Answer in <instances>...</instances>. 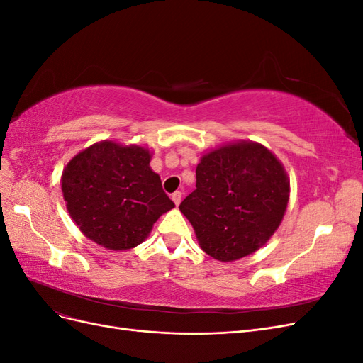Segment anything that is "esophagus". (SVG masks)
<instances>
[{"mask_svg": "<svg viewBox=\"0 0 363 363\" xmlns=\"http://www.w3.org/2000/svg\"><path fill=\"white\" fill-rule=\"evenodd\" d=\"M171 199H172V201L175 203V206H179L180 203H182V192H174L172 195H171Z\"/></svg>", "mask_w": 363, "mask_h": 363, "instance_id": "34e87169", "label": "esophagus"}]
</instances>
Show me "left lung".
<instances>
[{
    "instance_id": "left-lung-1",
    "label": "left lung",
    "mask_w": 363,
    "mask_h": 363,
    "mask_svg": "<svg viewBox=\"0 0 363 363\" xmlns=\"http://www.w3.org/2000/svg\"><path fill=\"white\" fill-rule=\"evenodd\" d=\"M196 189L180 204L204 252L233 262L257 251L279 228L289 179L262 144L239 140L208 151L196 167Z\"/></svg>"
}]
</instances>
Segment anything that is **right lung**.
<instances>
[{"label":"right lung","mask_w":363,"mask_h":363,"mask_svg":"<svg viewBox=\"0 0 363 363\" xmlns=\"http://www.w3.org/2000/svg\"><path fill=\"white\" fill-rule=\"evenodd\" d=\"M150 150L101 140L74 156L62 192L80 232L107 250L144 242L160 215L175 206L150 168Z\"/></svg>","instance_id":"right-lung-1"}]
</instances>
